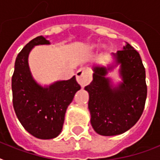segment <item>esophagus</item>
I'll return each mask as SVG.
<instances>
[{"label":"esophagus","instance_id":"34e87169","mask_svg":"<svg viewBox=\"0 0 160 160\" xmlns=\"http://www.w3.org/2000/svg\"><path fill=\"white\" fill-rule=\"evenodd\" d=\"M76 80H77V82L83 87L91 81L92 75L87 68H80L76 72Z\"/></svg>","mask_w":160,"mask_h":160}]
</instances>
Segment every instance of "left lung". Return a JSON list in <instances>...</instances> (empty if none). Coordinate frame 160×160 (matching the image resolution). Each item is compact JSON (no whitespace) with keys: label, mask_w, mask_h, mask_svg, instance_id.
<instances>
[{"label":"left lung","mask_w":160,"mask_h":160,"mask_svg":"<svg viewBox=\"0 0 160 160\" xmlns=\"http://www.w3.org/2000/svg\"><path fill=\"white\" fill-rule=\"evenodd\" d=\"M112 55L114 65L94 66L92 82L85 87L90 96L91 125L105 136L123 134L134 126L144 111L147 97L145 69L139 52L126 43L122 51ZM118 64L122 82L113 87L105 75Z\"/></svg>","instance_id":"1"}]
</instances>
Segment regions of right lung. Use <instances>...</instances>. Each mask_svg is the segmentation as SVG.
<instances>
[{"label": "right lung", "instance_id": "obj_1", "mask_svg": "<svg viewBox=\"0 0 160 160\" xmlns=\"http://www.w3.org/2000/svg\"><path fill=\"white\" fill-rule=\"evenodd\" d=\"M50 44L42 36L26 44L16 57L11 79L16 116L26 131L41 139H54L60 134L65 111L75 93L80 90L75 76L46 87L34 80L29 67V54L34 46Z\"/></svg>", "mask_w": 160, "mask_h": 160}]
</instances>
